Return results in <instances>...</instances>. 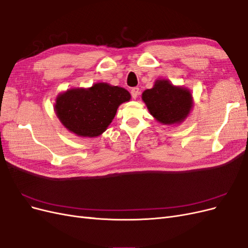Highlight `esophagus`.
Listing matches in <instances>:
<instances>
[{
    "instance_id": "esophagus-1",
    "label": "esophagus",
    "mask_w": 248,
    "mask_h": 248,
    "mask_svg": "<svg viewBox=\"0 0 248 248\" xmlns=\"http://www.w3.org/2000/svg\"><path fill=\"white\" fill-rule=\"evenodd\" d=\"M130 93H131V96H132V98L133 99H136L137 97H138V95L140 94V89L139 88H132L131 89V91H130Z\"/></svg>"
}]
</instances>
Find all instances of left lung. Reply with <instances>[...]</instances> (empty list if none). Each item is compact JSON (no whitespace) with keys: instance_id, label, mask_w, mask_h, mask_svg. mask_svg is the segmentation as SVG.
I'll return each mask as SVG.
<instances>
[{"instance_id":"left-lung-1","label":"left lung","mask_w":248,"mask_h":248,"mask_svg":"<svg viewBox=\"0 0 248 248\" xmlns=\"http://www.w3.org/2000/svg\"><path fill=\"white\" fill-rule=\"evenodd\" d=\"M141 98L150 114L166 125L183 122L193 104L188 89L174 86L168 79H157L152 89L144 91Z\"/></svg>"}]
</instances>
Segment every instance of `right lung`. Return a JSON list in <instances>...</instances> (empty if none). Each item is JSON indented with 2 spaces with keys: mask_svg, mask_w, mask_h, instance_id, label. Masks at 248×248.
Here are the masks:
<instances>
[{
  "mask_svg": "<svg viewBox=\"0 0 248 248\" xmlns=\"http://www.w3.org/2000/svg\"><path fill=\"white\" fill-rule=\"evenodd\" d=\"M130 98L124 88L98 82L91 88L70 89L61 93L56 99L55 111L70 132L95 138L107 130L120 104Z\"/></svg>",
  "mask_w": 248,
  "mask_h": 248,
  "instance_id": "right-lung-1",
  "label": "right lung"
}]
</instances>
